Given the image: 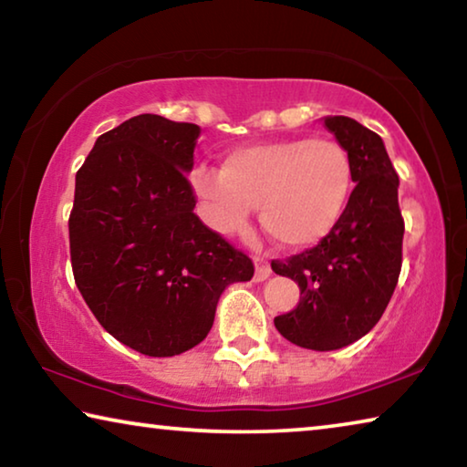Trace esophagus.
Segmentation results:
<instances>
[{"mask_svg": "<svg viewBox=\"0 0 467 467\" xmlns=\"http://www.w3.org/2000/svg\"><path fill=\"white\" fill-rule=\"evenodd\" d=\"M253 262H255V280L262 282L267 280L272 275V265L267 262L265 257H253Z\"/></svg>", "mask_w": 467, "mask_h": 467, "instance_id": "34e87169", "label": "esophagus"}]
</instances>
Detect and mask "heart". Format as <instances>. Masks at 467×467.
Returning a JSON list of instances; mask_svg holds the SVG:
<instances>
[{"mask_svg":"<svg viewBox=\"0 0 467 467\" xmlns=\"http://www.w3.org/2000/svg\"><path fill=\"white\" fill-rule=\"evenodd\" d=\"M354 183L352 158L336 140L290 138L231 150L223 171L195 167L192 187L216 233L233 234L259 208V223L288 249L311 247L339 224Z\"/></svg>","mask_w":467,"mask_h":467,"instance_id":"obj_1","label":"heart"}]
</instances>
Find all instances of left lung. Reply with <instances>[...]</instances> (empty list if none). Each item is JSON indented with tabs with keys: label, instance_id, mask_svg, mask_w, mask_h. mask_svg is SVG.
I'll use <instances>...</instances> for the list:
<instances>
[{
	"label": "left lung",
	"instance_id": "1",
	"mask_svg": "<svg viewBox=\"0 0 467 467\" xmlns=\"http://www.w3.org/2000/svg\"><path fill=\"white\" fill-rule=\"evenodd\" d=\"M352 158L354 183L339 224L313 249L274 259L272 270L298 282L300 303L278 315L275 329L300 348L337 350L381 319L401 272L404 218L400 179L383 140L350 117H326Z\"/></svg>",
	"mask_w": 467,
	"mask_h": 467
}]
</instances>
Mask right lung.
Wrapping results in <instances>:
<instances>
[{
	"mask_svg": "<svg viewBox=\"0 0 467 467\" xmlns=\"http://www.w3.org/2000/svg\"><path fill=\"white\" fill-rule=\"evenodd\" d=\"M200 133L195 123L131 117L102 133L76 172V286L100 326L146 357L200 344L224 288L255 272L193 214L187 172Z\"/></svg>",
	"mask_w": 467,
	"mask_h": 467,
	"instance_id": "right-lung-1",
	"label": "right lung"
}]
</instances>
